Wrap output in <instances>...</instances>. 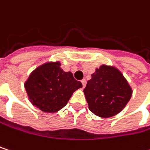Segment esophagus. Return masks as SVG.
Listing matches in <instances>:
<instances>
[{"label":"esophagus","mask_w":150,"mask_h":150,"mask_svg":"<svg viewBox=\"0 0 150 150\" xmlns=\"http://www.w3.org/2000/svg\"><path fill=\"white\" fill-rule=\"evenodd\" d=\"M81 83H82V86H83V87L86 86V81L83 79V80H81Z\"/></svg>","instance_id":"1"}]
</instances>
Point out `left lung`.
Listing matches in <instances>:
<instances>
[{
	"instance_id": "left-lung-1",
	"label": "left lung",
	"mask_w": 150,
	"mask_h": 150,
	"mask_svg": "<svg viewBox=\"0 0 150 150\" xmlns=\"http://www.w3.org/2000/svg\"><path fill=\"white\" fill-rule=\"evenodd\" d=\"M84 93L89 110L99 117L109 118L125 108L132 90L119 69L103 64L92 75Z\"/></svg>"
}]
</instances>
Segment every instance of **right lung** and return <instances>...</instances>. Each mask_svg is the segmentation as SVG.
Masks as SVG:
<instances>
[{
    "mask_svg": "<svg viewBox=\"0 0 150 150\" xmlns=\"http://www.w3.org/2000/svg\"><path fill=\"white\" fill-rule=\"evenodd\" d=\"M59 62H49L36 68L24 83L31 103L39 110L54 113L63 109L72 94L82 87L71 72H65Z\"/></svg>",
    "mask_w": 150,
    "mask_h": 150,
    "instance_id": "right-lung-1",
    "label": "right lung"
}]
</instances>
